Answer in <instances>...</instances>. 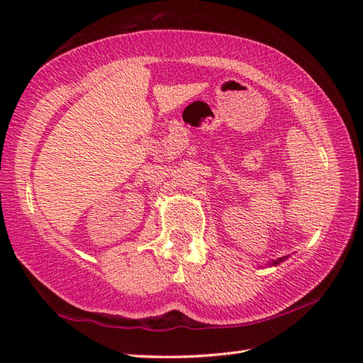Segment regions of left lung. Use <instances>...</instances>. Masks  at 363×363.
<instances>
[{"mask_svg": "<svg viewBox=\"0 0 363 363\" xmlns=\"http://www.w3.org/2000/svg\"><path fill=\"white\" fill-rule=\"evenodd\" d=\"M284 259H286V257H279V259H277V261H273V262H272V265H277V264H279L281 261H284Z\"/></svg>", "mask_w": 363, "mask_h": 363, "instance_id": "8db88e82", "label": "left lung"}]
</instances>
